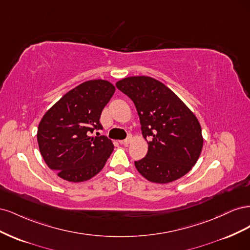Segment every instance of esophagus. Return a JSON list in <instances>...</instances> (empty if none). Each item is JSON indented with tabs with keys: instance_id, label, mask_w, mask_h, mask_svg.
Returning a JSON list of instances; mask_svg holds the SVG:
<instances>
[{
	"instance_id": "esophagus-1",
	"label": "esophagus",
	"mask_w": 250,
	"mask_h": 250,
	"mask_svg": "<svg viewBox=\"0 0 250 250\" xmlns=\"http://www.w3.org/2000/svg\"><path fill=\"white\" fill-rule=\"evenodd\" d=\"M131 142V138L130 137H128L127 139H125V140H123V141H121V144H123V145H128V144H129Z\"/></svg>"
}]
</instances>
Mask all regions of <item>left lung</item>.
Returning <instances> with one entry per match:
<instances>
[{"label":"left lung","mask_w":250,"mask_h":250,"mask_svg":"<svg viewBox=\"0 0 250 250\" xmlns=\"http://www.w3.org/2000/svg\"><path fill=\"white\" fill-rule=\"evenodd\" d=\"M134 103L148 152L135 168L149 181L168 184L184 176L197 162L203 146L201 127L187 105L164 83L148 76L117 82Z\"/></svg>","instance_id":"1"}]
</instances>
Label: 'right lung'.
<instances>
[{
	"label": "right lung",
	"instance_id": "1",
	"mask_svg": "<svg viewBox=\"0 0 250 250\" xmlns=\"http://www.w3.org/2000/svg\"><path fill=\"white\" fill-rule=\"evenodd\" d=\"M115 86L106 80H89L71 89L44 113L37 143L48 167L58 176L81 183L99 173L113 151L111 141L93 135L102 129L100 117Z\"/></svg>",
	"mask_w": 250,
	"mask_h": 250
}]
</instances>
